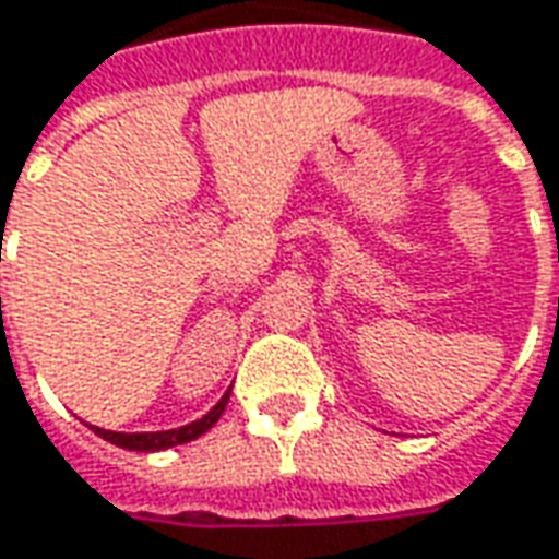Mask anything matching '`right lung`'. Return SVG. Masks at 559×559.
<instances>
[{
    "label": "right lung",
    "instance_id": "right-lung-1",
    "mask_svg": "<svg viewBox=\"0 0 559 559\" xmlns=\"http://www.w3.org/2000/svg\"><path fill=\"white\" fill-rule=\"evenodd\" d=\"M229 404V391L216 401V407H211L201 419L189 425H180V428H170V431H106V428H94V435H100L109 443H116L121 450H136V453H158V450H168V447H180V443H189V440L201 438L204 431H211L216 425V419L223 416V409Z\"/></svg>",
    "mask_w": 559,
    "mask_h": 559
}]
</instances>
